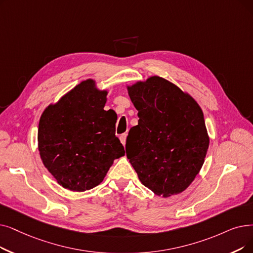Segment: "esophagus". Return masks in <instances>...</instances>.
I'll return each instance as SVG.
<instances>
[{
    "label": "esophagus",
    "instance_id": "1",
    "mask_svg": "<svg viewBox=\"0 0 253 253\" xmlns=\"http://www.w3.org/2000/svg\"><path fill=\"white\" fill-rule=\"evenodd\" d=\"M126 137H127V134H126V133H123V134L120 135V140H121V142H122V144H123V146L126 144Z\"/></svg>",
    "mask_w": 253,
    "mask_h": 253
}]
</instances>
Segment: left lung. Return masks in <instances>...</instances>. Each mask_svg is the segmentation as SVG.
<instances>
[{
    "label": "left lung",
    "instance_id": "8db88e82",
    "mask_svg": "<svg viewBox=\"0 0 253 253\" xmlns=\"http://www.w3.org/2000/svg\"><path fill=\"white\" fill-rule=\"evenodd\" d=\"M128 93L139 120L129 130L126 154L138 179L164 197L184 191L200 172L209 148L202 108L159 76L128 86Z\"/></svg>",
    "mask_w": 253,
    "mask_h": 253
}]
</instances>
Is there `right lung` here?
Returning <instances> with one entry per match:
<instances>
[{
    "label": "right lung",
    "mask_w": 253,
    "mask_h": 253,
    "mask_svg": "<svg viewBox=\"0 0 253 253\" xmlns=\"http://www.w3.org/2000/svg\"><path fill=\"white\" fill-rule=\"evenodd\" d=\"M106 94L87 80L49 105L40 118V157L66 189L82 192L96 187L114 160L125 155L116 136L117 117L103 109Z\"/></svg>",
    "instance_id": "right-lung-1"
}]
</instances>
